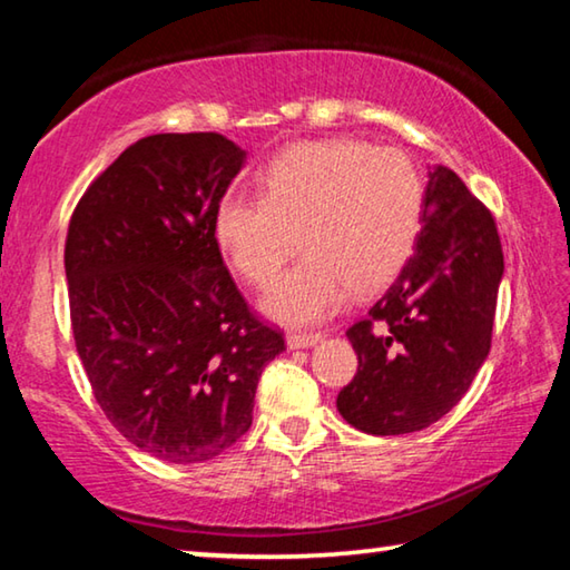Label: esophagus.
Returning a JSON list of instances; mask_svg holds the SVG:
<instances>
[{
  "instance_id": "34e87169",
  "label": "esophagus",
  "mask_w": 570,
  "mask_h": 570,
  "mask_svg": "<svg viewBox=\"0 0 570 570\" xmlns=\"http://www.w3.org/2000/svg\"><path fill=\"white\" fill-rule=\"evenodd\" d=\"M316 342H322V334H306V332L286 334L288 350H308V346H314Z\"/></svg>"
}]
</instances>
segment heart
I'll use <instances>...</instances> for the list:
<instances>
[{"instance_id":"b5f03b06","label":"heart","mask_w":570,"mask_h":570,"mask_svg":"<svg viewBox=\"0 0 570 570\" xmlns=\"http://www.w3.org/2000/svg\"><path fill=\"white\" fill-rule=\"evenodd\" d=\"M424 224V178L397 148L364 140L288 146L262 173V196L228 193L214 216L216 244L254 286H266L294 254L304 262L278 278L264 312L284 324H314L350 288L372 294L410 262Z\"/></svg>"}]
</instances>
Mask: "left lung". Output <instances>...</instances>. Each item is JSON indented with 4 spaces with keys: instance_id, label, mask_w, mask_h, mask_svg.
I'll list each match as a JSON object with an SVG mask.
<instances>
[{
    "instance_id": "8db88e82",
    "label": "left lung",
    "mask_w": 570,
    "mask_h": 570,
    "mask_svg": "<svg viewBox=\"0 0 570 570\" xmlns=\"http://www.w3.org/2000/svg\"><path fill=\"white\" fill-rule=\"evenodd\" d=\"M410 262L352 324L354 380L336 410L366 435H407L455 407L493 340L503 246L490 210L458 173L435 166Z\"/></svg>"
}]
</instances>
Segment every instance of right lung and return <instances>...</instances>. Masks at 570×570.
Wrapping results in <instances>:
<instances>
[{"label":"right lung","mask_w":570,"mask_h":570,"mask_svg":"<svg viewBox=\"0 0 570 570\" xmlns=\"http://www.w3.org/2000/svg\"><path fill=\"white\" fill-rule=\"evenodd\" d=\"M246 160L218 132L148 135L90 183L65 274L95 400L153 458L206 462L244 438L284 334L250 312L214 236Z\"/></svg>","instance_id":"1"}]
</instances>
